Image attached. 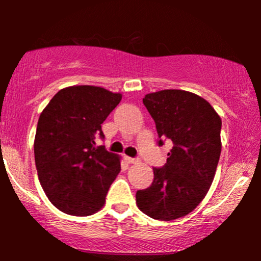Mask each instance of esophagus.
I'll return each mask as SVG.
<instances>
[{"label":"esophagus","instance_id":"1","mask_svg":"<svg viewBox=\"0 0 261 261\" xmlns=\"http://www.w3.org/2000/svg\"><path fill=\"white\" fill-rule=\"evenodd\" d=\"M125 160H126L127 163H131V164L137 163V162H139V160H137V158H131V157H125Z\"/></svg>","mask_w":261,"mask_h":261}]
</instances>
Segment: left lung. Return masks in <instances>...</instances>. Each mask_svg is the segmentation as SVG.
<instances>
[{
    "mask_svg": "<svg viewBox=\"0 0 261 261\" xmlns=\"http://www.w3.org/2000/svg\"><path fill=\"white\" fill-rule=\"evenodd\" d=\"M143 104L158 137L169 139L173 148L163 168H153L151 187L137 190V207L154 220L173 221L194 211L214 181L222 121L207 100L181 89L148 93Z\"/></svg>",
    "mask_w": 261,
    "mask_h": 261,
    "instance_id": "1",
    "label": "left lung"
}]
</instances>
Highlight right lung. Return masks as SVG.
Wrapping results in <instances>:
<instances>
[{
    "mask_svg": "<svg viewBox=\"0 0 261 261\" xmlns=\"http://www.w3.org/2000/svg\"><path fill=\"white\" fill-rule=\"evenodd\" d=\"M122 95L103 87L71 86L56 93L39 118L34 155L50 202L72 216H89L106 203L120 173V155L95 146L101 124Z\"/></svg>",
    "mask_w": 261,
    "mask_h": 261,
    "instance_id": "right-lung-1",
    "label": "right lung"
}]
</instances>
